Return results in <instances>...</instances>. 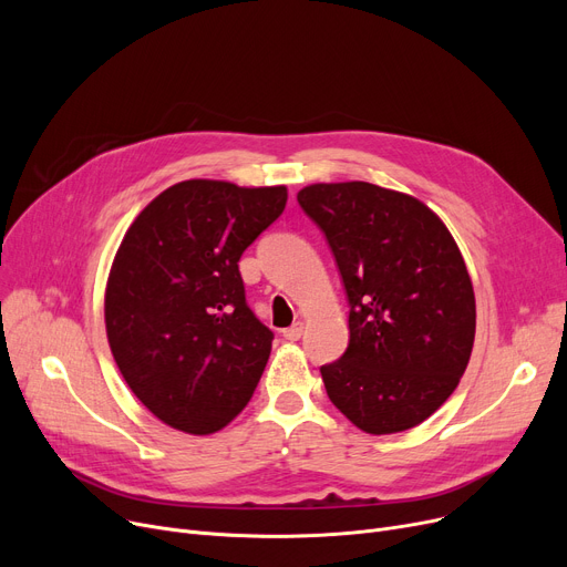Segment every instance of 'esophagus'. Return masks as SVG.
<instances>
[{"mask_svg":"<svg viewBox=\"0 0 567 567\" xmlns=\"http://www.w3.org/2000/svg\"><path fill=\"white\" fill-rule=\"evenodd\" d=\"M303 329H306V323L299 319V321H293L289 329H285L282 336H285V340H299L303 336Z\"/></svg>","mask_w":567,"mask_h":567,"instance_id":"1","label":"esophagus"}]
</instances>
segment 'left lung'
Instances as JSON below:
<instances>
[{"instance_id": "8db88e82", "label": "left lung", "mask_w": 567, "mask_h": 567, "mask_svg": "<svg viewBox=\"0 0 567 567\" xmlns=\"http://www.w3.org/2000/svg\"><path fill=\"white\" fill-rule=\"evenodd\" d=\"M329 241L349 299V347L323 365L331 402L368 434L427 421L475 338V296L453 234L427 204L368 182L296 195Z\"/></svg>"}]
</instances>
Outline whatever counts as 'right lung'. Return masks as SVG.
Returning a JSON list of instances; mask_svg holds the SVG:
<instances>
[{
    "instance_id": "right-lung-1",
    "label": "right lung",
    "mask_w": 567,
    "mask_h": 567,
    "mask_svg": "<svg viewBox=\"0 0 567 567\" xmlns=\"http://www.w3.org/2000/svg\"><path fill=\"white\" fill-rule=\"evenodd\" d=\"M285 204V186L188 178L124 234L105 287L107 342L128 389L165 425L214 434L250 402L274 333L246 306L238 259Z\"/></svg>"
}]
</instances>
